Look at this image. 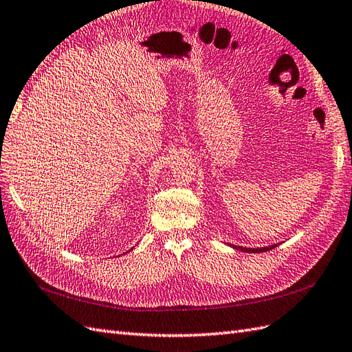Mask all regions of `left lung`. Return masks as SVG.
<instances>
[{
	"mask_svg": "<svg viewBox=\"0 0 352 352\" xmlns=\"http://www.w3.org/2000/svg\"><path fill=\"white\" fill-rule=\"evenodd\" d=\"M232 248L235 250H239V251H245V253H265V251H269L272 250L275 247H278V244H274V245H269V247H257V248H247V247H239V245H232L229 244Z\"/></svg>",
	"mask_w": 352,
	"mask_h": 352,
	"instance_id": "left-lung-1",
	"label": "left lung"
}]
</instances>
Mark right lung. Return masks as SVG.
Masks as SVG:
<instances>
[{"instance_id":"obj_1","label":"right lung","mask_w":352,"mask_h":352,"mask_svg":"<svg viewBox=\"0 0 352 352\" xmlns=\"http://www.w3.org/2000/svg\"><path fill=\"white\" fill-rule=\"evenodd\" d=\"M131 250H132V248H131Z\"/></svg>"}]
</instances>
